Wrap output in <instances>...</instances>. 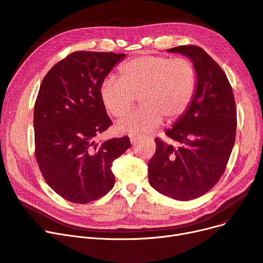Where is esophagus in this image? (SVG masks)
<instances>
[{"label":"esophagus","instance_id":"34e87169","mask_svg":"<svg viewBox=\"0 0 263 263\" xmlns=\"http://www.w3.org/2000/svg\"><path fill=\"white\" fill-rule=\"evenodd\" d=\"M140 138H141V135L131 134V135H130V141H131V143H135V142H137Z\"/></svg>","mask_w":263,"mask_h":263}]
</instances>
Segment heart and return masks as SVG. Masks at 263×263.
Returning <instances> with one entry per match:
<instances>
[{
	"mask_svg": "<svg viewBox=\"0 0 263 263\" xmlns=\"http://www.w3.org/2000/svg\"><path fill=\"white\" fill-rule=\"evenodd\" d=\"M120 79L109 77L100 87L106 110L122 118L137 101L142 107L117 124L119 132H149L166 118L179 120L191 106L196 90V70L185 58L143 55L126 62L119 69Z\"/></svg>",
	"mask_w": 263,
	"mask_h": 263,
	"instance_id": "obj_1",
	"label": "heart"
}]
</instances>
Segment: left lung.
<instances>
[{"mask_svg":"<svg viewBox=\"0 0 263 263\" xmlns=\"http://www.w3.org/2000/svg\"><path fill=\"white\" fill-rule=\"evenodd\" d=\"M187 56L196 70V90L187 111L159 139L148 162L151 185L177 200H191L216 185L226 171L236 134V106L227 74L196 45L168 50Z\"/></svg>","mask_w":263,"mask_h":263,"instance_id":"8db88e82","label":"left lung"}]
</instances>
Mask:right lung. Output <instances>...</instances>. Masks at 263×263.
<instances>
[{"label":"right lung","mask_w":263,"mask_h":263,"mask_svg":"<svg viewBox=\"0 0 263 263\" xmlns=\"http://www.w3.org/2000/svg\"><path fill=\"white\" fill-rule=\"evenodd\" d=\"M125 54L73 52L46 73L34 104L35 158L50 187L68 201L87 203L115 184L112 161L130 147L128 137L96 143L112 124L100 87Z\"/></svg>","instance_id":"1"}]
</instances>
